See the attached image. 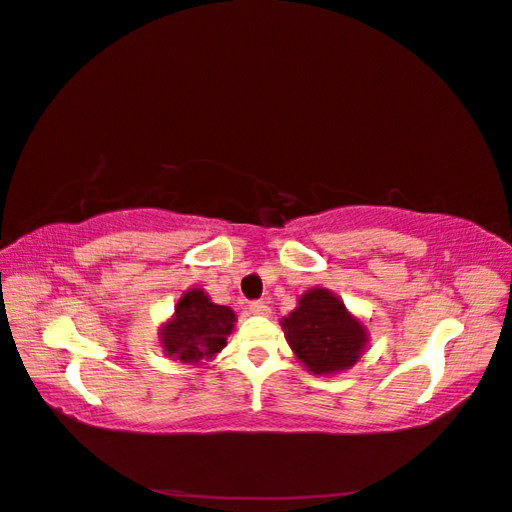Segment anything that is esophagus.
Wrapping results in <instances>:
<instances>
[{
	"mask_svg": "<svg viewBox=\"0 0 512 512\" xmlns=\"http://www.w3.org/2000/svg\"><path fill=\"white\" fill-rule=\"evenodd\" d=\"M249 311H252L254 316H267L269 307L265 305L263 300H254V302H249Z\"/></svg>",
	"mask_w": 512,
	"mask_h": 512,
	"instance_id": "obj_1",
	"label": "esophagus"
}]
</instances>
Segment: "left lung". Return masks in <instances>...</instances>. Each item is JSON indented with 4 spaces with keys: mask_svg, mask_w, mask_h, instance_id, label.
Segmentation results:
<instances>
[{
    "mask_svg": "<svg viewBox=\"0 0 512 512\" xmlns=\"http://www.w3.org/2000/svg\"><path fill=\"white\" fill-rule=\"evenodd\" d=\"M280 325L296 358L316 375L353 367L367 347V329L329 289L316 287L302 294L298 307Z\"/></svg>",
    "mask_w": 512,
    "mask_h": 512,
    "instance_id": "obj_1",
    "label": "left lung"
}]
</instances>
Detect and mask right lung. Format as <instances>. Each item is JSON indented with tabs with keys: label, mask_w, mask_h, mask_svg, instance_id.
Instances as JSON below:
<instances>
[{
	"label": "right lung",
	"mask_w": 512,
	"mask_h": 512,
	"mask_svg": "<svg viewBox=\"0 0 512 512\" xmlns=\"http://www.w3.org/2000/svg\"><path fill=\"white\" fill-rule=\"evenodd\" d=\"M234 322L232 309L216 305L203 289H190L176 302L174 316L161 327V347L165 356L183 364L210 360L227 344Z\"/></svg>",
	"instance_id": "1"
}]
</instances>
